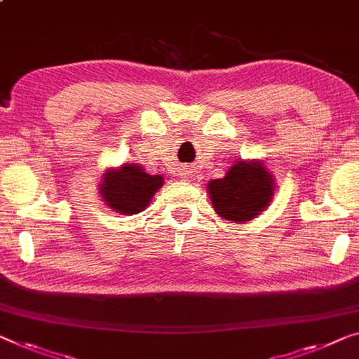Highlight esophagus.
I'll list each match as a JSON object with an SVG mask.
<instances>
[{"mask_svg": "<svg viewBox=\"0 0 359 359\" xmlns=\"http://www.w3.org/2000/svg\"><path fill=\"white\" fill-rule=\"evenodd\" d=\"M183 176H184V178H187V176H191V172H187V170H184V172H183Z\"/></svg>", "mask_w": 359, "mask_h": 359, "instance_id": "esophagus-1", "label": "esophagus"}]
</instances>
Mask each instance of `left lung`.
Masks as SVG:
<instances>
[{
    "label": "left lung",
    "mask_w": 359,
    "mask_h": 359,
    "mask_svg": "<svg viewBox=\"0 0 359 359\" xmlns=\"http://www.w3.org/2000/svg\"><path fill=\"white\" fill-rule=\"evenodd\" d=\"M274 178L260 161H239L223 178L207 184L212 205L219 217L245 223L269 205L274 194Z\"/></svg>",
    "instance_id": "1"
}]
</instances>
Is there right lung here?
Instances as JSON below:
<instances>
[{"label": "right lung", "instance_id": "right-lung-1", "mask_svg": "<svg viewBox=\"0 0 359 359\" xmlns=\"http://www.w3.org/2000/svg\"><path fill=\"white\" fill-rule=\"evenodd\" d=\"M162 186L161 175H149L137 163H123L118 168L106 170L99 194L114 212L136 215L144 210Z\"/></svg>", "mask_w": 359, "mask_h": 359}]
</instances>
